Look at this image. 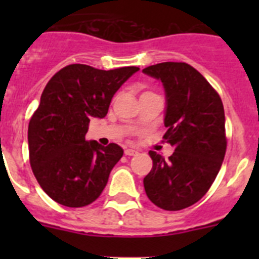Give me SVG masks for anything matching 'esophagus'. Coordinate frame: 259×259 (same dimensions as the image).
<instances>
[{"label": "esophagus", "mask_w": 259, "mask_h": 259, "mask_svg": "<svg viewBox=\"0 0 259 259\" xmlns=\"http://www.w3.org/2000/svg\"><path fill=\"white\" fill-rule=\"evenodd\" d=\"M137 150H135V149H125L124 150V154L125 155H135V154H137Z\"/></svg>", "instance_id": "esophagus-1"}]
</instances>
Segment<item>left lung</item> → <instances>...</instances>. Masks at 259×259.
<instances>
[{"mask_svg":"<svg viewBox=\"0 0 259 259\" xmlns=\"http://www.w3.org/2000/svg\"><path fill=\"white\" fill-rule=\"evenodd\" d=\"M144 74L161 80L166 95L163 139L175 148L168 161L150 150L146 196L168 211L192 206L206 194L226 154V119L222 100L196 68L184 62H163Z\"/></svg>","mask_w":259,"mask_h":259,"instance_id":"1","label":"left lung"}]
</instances>
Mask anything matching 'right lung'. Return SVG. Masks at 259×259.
Masks as SVG:
<instances>
[{"instance_id": "obj_1", "label": "right lung", "mask_w": 259, "mask_h": 259, "mask_svg": "<svg viewBox=\"0 0 259 259\" xmlns=\"http://www.w3.org/2000/svg\"><path fill=\"white\" fill-rule=\"evenodd\" d=\"M139 70L75 63L49 80L29 120L28 149L33 175L52 200L81 207L100 197L123 149L87 141L89 122L106 116L113 96Z\"/></svg>"}]
</instances>
